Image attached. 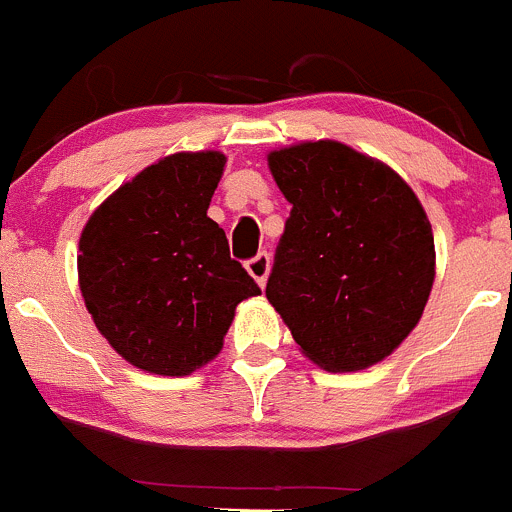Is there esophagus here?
Listing matches in <instances>:
<instances>
[{
	"label": "esophagus",
	"mask_w": 512,
	"mask_h": 512,
	"mask_svg": "<svg viewBox=\"0 0 512 512\" xmlns=\"http://www.w3.org/2000/svg\"><path fill=\"white\" fill-rule=\"evenodd\" d=\"M246 269H248V274H251L253 279H256V284L264 286L266 284V276H269V269H271L269 253H266V251L256 253V256H253V259L246 264Z\"/></svg>",
	"instance_id": "obj_1"
}]
</instances>
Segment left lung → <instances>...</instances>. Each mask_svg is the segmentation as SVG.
Listing matches in <instances>:
<instances>
[{
	"label": "left lung",
	"mask_w": 512,
	"mask_h": 512,
	"mask_svg": "<svg viewBox=\"0 0 512 512\" xmlns=\"http://www.w3.org/2000/svg\"><path fill=\"white\" fill-rule=\"evenodd\" d=\"M291 203L266 284L301 352L357 372L405 342L435 281V238L415 191L389 165L337 140L269 153Z\"/></svg>",
	"instance_id": "left-lung-1"
}]
</instances>
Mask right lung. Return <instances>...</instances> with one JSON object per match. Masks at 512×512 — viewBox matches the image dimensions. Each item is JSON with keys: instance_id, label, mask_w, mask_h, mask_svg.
I'll return each mask as SVG.
<instances>
[{"instance_id": "obj_1", "label": "right lung", "mask_w": 512, "mask_h": 512, "mask_svg": "<svg viewBox=\"0 0 512 512\" xmlns=\"http://www.w3.org/2000/svg\"><path fill=\"white\" fill-rule=\"evenodd\" d=\"M226 155L175 153L140 170L85 223L77 276L92 321L133 367L186 377L223 349L236 306L261 294L208 218Z\"/></svg>"}]
</instances>
